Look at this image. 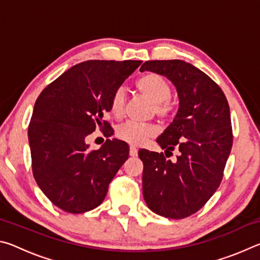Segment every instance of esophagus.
I'll return each instance as SVG.
<instances>
[{"label":"esophagus","instance_id":"34e87169","mask_svg":"<svg viewBox=\"0 0 260 260\" xmlns=\"http://www.w3.org/2000/svg\"><path fill=\"white\" fill-rule=\"evenodd\" d=\"M136 155H138V149H136L134 146H131L129 147V156L135 157Z\"/></svg>","mask_w":260,"mask_h":260}]
</instances>
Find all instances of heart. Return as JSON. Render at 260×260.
<instances>
[{"mask_svg":"<svg viewBox=\"0 0 260 260\" xmlns=\"http://www.w3.org/2000/svg\"><path fill=\"white\" fill-rule=\"evenodd\" d=\"M136 88L149 102L153 104V110L158 117L165 118L170 114L172 107L169 102L171 96V87L164 78L157 73H147L140 77L136 81ZM125 105V91L119 88L114 91L110 110L114 116H120ZM157 134L155 126L138 124L134 121H127L117 129V136L120 140L131 144H142Z\"/></svg>","mask_w":260,"mask_h":260,"instance_id":"1","label":"heart"}]
</instances>
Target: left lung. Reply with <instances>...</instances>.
<instances>
[{"label": "left lung", "mask_w": 260, "mask_h": 260, "mask_svg": "<svg viewBox=\"0 0 260 260\" xmlns=\"http://www.w3.org/2000/svg\"><path fill=\"white\" fill-rule=\"evenodd\" d=\"M160 74L177 89L179 108L157 138L164 153L141 149L143 199L152 212L183 219L197 212L217 190L230 157V105L212 79L184 60H148L140 69ZM178 152L175 161L166 152Z\"/></svg>", "instance_id": "8db88e82"}]
</instances>
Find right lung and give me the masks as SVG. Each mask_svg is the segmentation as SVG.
Here are the masks:
<instances>
[{
  "label": "right lung",
  "instance_id": "1",
  "mask_svg": "<svg viewBox=\"0 0 260 260\" xmlns=\"http://www.w3.org/2000/svg\"><path fill=\"white\" fill-rule=\"evenodd\" d=\"M141 60H87L74 65L47 86L35 102L28 143L35 181L57 208L83 213L102 203L109 183L127 160L128 144L108 139L91 150L87 138L107 129L114 91Z\"/></svg>",
  "mask_w": 260,
  "mask_h": 260
}]
</instances>
